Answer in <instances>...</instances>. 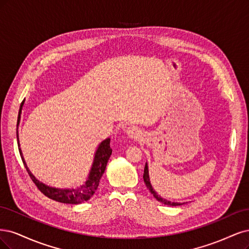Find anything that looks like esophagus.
Segmentation results:
<instances>
[{
    "label": "esophagus",
    "instance_id": "1",
    "mask_svg": "<svg viewBox=\"0 0 249 249\" xmlns=\"http://www.w3.org/2000/svg\"><path fill=\"white\" fill-rule=\"evenodd\" d=\"M127 134H128V136H129V138L136 140V139H139L140 136H141V131H140V129H139L138 127L132 126V127H129L127 129Z\"/></svg>",
    "mask_w": 249,
    "mask_h": 249
}]
</instances>
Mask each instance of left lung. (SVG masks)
Listing matches in <instances>:
<instances>
[{
  "label": "left lung",
  "mask_w": 249,
  "mask_h": 249,
  "mask_svg": "<svg viewBox=\"0 0 249 249\" xmlns=\"http://www.w3.org/2000/svg\"><path fill=\"white\" fill-rule=\"evenodd\" d=\"M142 178H143V181H145L146 186L148 187V189L150 190L151 194L153 195V196L158 200V202H161L162 204L168 205V206H180V205H182V204H180V203H174V202H170V200H166V199H164V198H162V197H160V196L156 194L155 190L153 189V187H152L151 183H150L149 172H148V165H147V163H146V165H145V170H143V176H142Z\"/></svg>",
  "instance_id": "obj_1"
}]
</instances>
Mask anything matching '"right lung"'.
I'll use <instances>...</instances> for the list:
<instances>
[{
    "mask_svg": "<svg viewBox=\"0 0 249 249\" xmlns=\"http://www.w3.org/2000/svg\"><path fill=\"white\" fill-rule=\"evenodd\" d=\"M25 101V100H23ZM23 101L20 104L19 107V111H18V127L19 124V120H20V114H21V108H22V104ZM18 134V133H17ZM110 140L107 139L106 141H103L97 151H96L95 154V158H94V162H93V166L91 168V172L89 175V178L86 181V183L84 185H82L81 187L77 188H73V189H58V188H53L50 186H46L44 184H42L41 182H39L33 175H32L29 171V168L26 165L25 160L22 158V154L19 150V154L20 157L22 159L23 165H25L26 170L30 176L31 180L34 182L35 185L37 186V188L42 192V194L50 197L53 200H57L59 203H63V204H72V205H76V204H82L84 202H87L88 199H90L94 194L95 191L97 190L100 179L102 177V175L106 171V167L107 164L108 159L111 155V148H110Z\"/></svg>",
    "mask_w": 249,
    "mask_h": 249,
    "instance_id": "1",
    "label": "right lung"
}]
</instances>
